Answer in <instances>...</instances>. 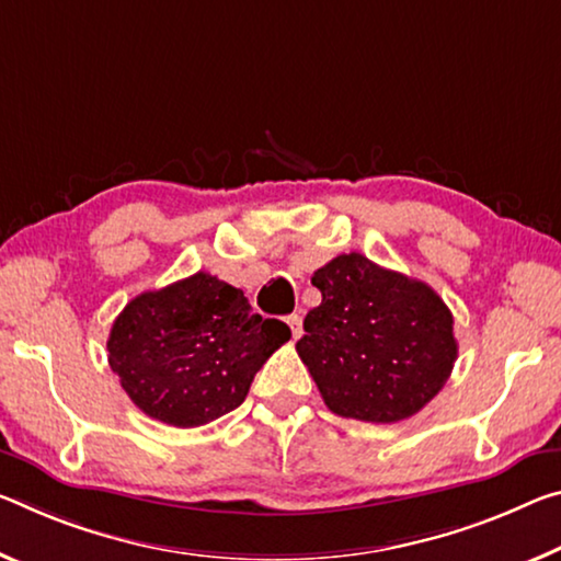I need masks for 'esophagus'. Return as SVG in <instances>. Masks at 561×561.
Masks as SVG:
<instances>
[{"label": "esophagus", "mask_w": 561, "mask_h": 561, "mask_svg": "<svg viewBox=\"0 0 561 561\" xmlns=\"http://www.w3.org/2000/svg\"><path fill=\"white\" fill-rule=\"evenodd\" d=\"M287 324L291 329V340H299V336H301V317L299 314H289L287 317Z\"/></svg>", "instance_id": "34e87169"}]
</instances>
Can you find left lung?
<instances>
[{
    "mask_svg": "<svg viewBox=\"0 0 561 561\" xmlns=\"http://www.w3.org/2000/svg\"><path fill=\"white\" fill-rule=\"evenodd\" d=\"M301 362L334 414L392 424L439 394L457 359L455 319L430 284L340 254L312 277Z\"/></svg>",
    "mask_w": 561,
    "mask_h": 561,
    "instance_id": "1",
    "label": "left lung"
}]
</instances>
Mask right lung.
<instances>
[{"label":"right lung","instance_id":"right-lung-1","mask_svg":"<svg viewBox=\"0 0 561 561\" xmlns=\"http://www.w3.org/2000/svg\"><path fill=\"white\" fill-rule=\"evenodd\" d=\"M289 336L279 319L254 314L242 289L197 272L131 299L114 319L106 352L141 412L190 430L242 404Z\"/></svg>","mask_w":561,"mask_h":561}]
</instances>
